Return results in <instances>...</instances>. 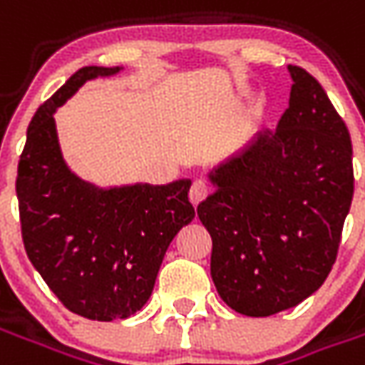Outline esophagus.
Wrapping results in <instances>:
<instances>
[{
    "label": "esophagus",
    "mask_w": 365,
    "mask_h": 365,
    "mask_svg": "<svg viewBox=\"0 0 365 365\" xmlns=\"http://www.w3.org/2000/svg\"><path fill=\"white\" fill-rule=\"evenodd\" d=\"M209 195V187H207L203 182H193L190 190V201L193 205H199L201 201H205V197Z\"/></svg>",
    "instance_id": "obj_1"
}]
</instances>
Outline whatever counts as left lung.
Returning <instances> with one entry per match:
<instances>
[{
	"instance_id": "left-lung-1",
	"label": "left lung",
	"mask_w": 365,
	"mask_h": 365,
	"mask_svg": "<svg viewBox=\"0 0 365 365\" xmlns=\"http://www.w3.org/2000/svg\"><path fill=\"white\" fill-rule=\"evenodd\" d=\"M287 68L293 86L277 128L215 166V191L197 207L213 238L215 287L246 317L291 309L321 287L354 195L344 120L313 76Z\"/></svg>"
}]
</instances>
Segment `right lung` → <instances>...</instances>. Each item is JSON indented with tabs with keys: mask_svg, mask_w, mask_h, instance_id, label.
Instances as JSON below:
<instances>
[{
	"mask_svg": "<svg viewBox=\"0 0 365 365\" xmlns=\"http://www.w3.org/2000/svg\"><path fill=\"white\" fill-rule=\"evenodd\" d=\"M120 70L80 68L38 107L15 183L31 264L66 309L105 322L143 309L168 246L195 217L187 199L191 180L99 187L62 158L54 111L88 80Z\"/></svg>",
	"mask_w": 365,
	"mask_h": 365,
	"instance_id": "obj_1",
	"label": "right lung"
}]
</instances>
